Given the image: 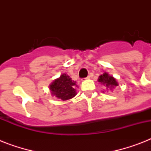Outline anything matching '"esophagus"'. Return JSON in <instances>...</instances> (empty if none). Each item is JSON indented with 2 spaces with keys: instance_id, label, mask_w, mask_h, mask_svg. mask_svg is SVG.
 <instances>
[{
  "instance_id": "1",
  "label": "esophagus",
  "mask_w": 151,
  "mask_h": 151,
  "mask_svg": "<svg viewBox=\"0 0 151 151\" xmlns=\"http://www.w3.org/2000/svg\"><path fill=\"white\" fill-rule=\"evenodd\" d=\"M90 77H91V76H88L87 78H82L83 80H85V79H89L90 78Z\"/></svg>"
}]
</instances>
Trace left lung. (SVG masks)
I'll use <instances>...</instances> for the list:
<instances>
[{"instance_id": "obj_1", "label": "left lung", "mask_w": 151, "mask_h": 151, "mask_svg": "<svg viewBox=\"0 0 151 151\" xmlns=\"http://www.w3.org/2000/svg\"><path fill=\"white\" fill-rule=\"evenodd\" d=\"M99 82H100L103 85H105L107 88H112L114 87H116L118 85L117 82L116 81V79L114 78L112 76H110L108 73H103V75L99 76Z\"/></svg>"}]
</instances>
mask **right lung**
I'll list each match as a JSON object with an SVG mask.
<instances>
[{"label":"right lung","mask_w":151,"mask_h":151,"mask_svg":"<svg viewBox=\"0 0 151 151\" xmlns=\"http://www.w3.org/2000/svg\"><path fill=\"white\" fill-rule=\"evenodd\" d=\"M76 86L75 81L64 73L52 82L50 90L53 96L64 101L75 96Z\"/></svg>","instance_id":"1"}]
</instances>
